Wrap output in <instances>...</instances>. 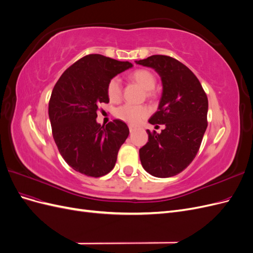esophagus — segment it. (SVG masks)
I'll use <instances>...</instances> for the list:
<instances>
[{"label": "esophagus", "mask_w": 253, "mask_h": 253, "mask_svg": "<svg viewBox=\"0 0 253 253\" xmlns=\"http://www.w3.org/2000/svg\"><path fill=\"white\" fill-rule=\"evenodd\" d=\"M128 128H129V132H131V133H133V132H135V131H136V127H135V126H128Z\"/></svg>", "instance_id": "34e87169"}]
</instances>
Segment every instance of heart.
<instances>
[{"label": "heart", "instance_id": "b5f03b06", "mask_svg": "<svg viewBox=\"0 0 253 253\" xmlns=\"http://www.w3.org/2000/svg\"><path fill=\"white\" fill-rule=\"evenodd\" d=\"M129 79L145 91V97L152 99L156 96L154 90L156 84V77L149 70H137L129 75ZM106 94L111 102H118L122 97V87L118 78H113L109 81L106 87ZM149 115V110L144 105H121L115 111V116L118 119L127 122L129 125L136 126Z\"/></svg>", "mask_w": 253, "mask_h": 253}]
</instances>
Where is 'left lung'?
<instances>
[{"instance_id": "left-lung-1", "label": "left lung", "mask_w": 253, "mask_h": 253, "mask_svg": "<svg viewBox=\"0 0 253 253\" xmlns=\"http://www.w3.org/2000/svg\"><path fill=\"white\" fill-rule=\"evenodd\" d=\"M160 76L163 94L151 125H165L162 133L147 131L149 140L139 150L143 169L159 178L177 175L195 158L208 124V98L189 68L169 56L136 61Z\"/></svg>"}]
</instances>
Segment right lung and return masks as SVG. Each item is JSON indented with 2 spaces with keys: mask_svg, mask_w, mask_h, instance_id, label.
<instances>
[{
  "mask_svg": "<svg viewBox=\"0 0 253 253\" xmlns=\"http://www.w3.org/2000/svg\"><path fill=\"white\" fill-rule=\"evenodd\" d=\"M132 66L93 53L68 67L57 81L48 103L51 131L61 156L75 171L100 177L115 167L128 127L119 119L101 126L97 111L110 101L109 81Z\"/></svg>",
  "mask_w": 253,
  "mask_h": 253,
  "instance_id": "add662e5",
  "label": "right lung"
}]
</instances>
